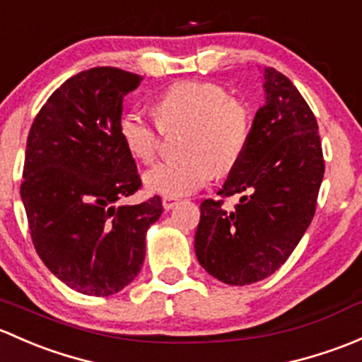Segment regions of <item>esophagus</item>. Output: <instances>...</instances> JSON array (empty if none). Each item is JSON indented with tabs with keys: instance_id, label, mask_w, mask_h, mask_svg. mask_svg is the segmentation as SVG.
Here are the masks:
<instances>
[{
	"instance_id": "1",
	"label": "esophagus",
	"mask_w": 362,
	"mask_h": 362,
	"mask_svg": "<svg viewBox=\"0 0 362 362\" xmlns=\"http://www.w3.org/2000/svg\"><path fill=\"white\" fill-rule=\"evenodd\" d=\"M177 202H180V200L173 199V197H163V199H162V206H163V209H165V211H170L173 207H176Z\"/></svg>"
}]
</instances>
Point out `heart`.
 I'll return each mask as SVG.
<instances>
[{"label": "heart", "mask_w": 362, "mask_h": 362, "mask_svg": "<svg viewBox=\"0 0 362 362\" xmlns=\"http://www.w3.org/2000/svg\"><path fill=\"white\" fill-rule=\"evenodd\" d=\"M153 110L160 124H182L186 130L181 143L185 156L144 174L150 193L173 199L192 195L212 180L214 170L225 174L240 162L251 137V113L225 87L212 81H176L156 98ZM118 134L134 160L150 163L155 158V127L139 111L120 118Z\"/></svg>", "instance_id": "heart-1"}]
</instances>
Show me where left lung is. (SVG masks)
Listing matches in <instances>:
<instances>
[{
    "instance_id": "8db88e82",
    "label": "left lung",
    "mask_w": 362,
    "mask_h": 362,
    "mask_svg": "<svg viewBox=\"0 0 362 362\" xmlns=\"http://www.w3.org/2000/svg\"><path fill=\"white\" fill-rule=\"evenodd\" d=\"M264 104L256 111L240 162L218 195L242 193L233 211L204 200L195 255L230 286L267 279L284 264L315 214L324 176L319 127L289 78L262 69Z\"/></svg>"
}]
</instances>
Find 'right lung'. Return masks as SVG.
<instances>
[{
    "label": "right lung",
    "mask_w": 362,
    "mask_h": 362,
    "mask_svg": "<svg viewBox=\"0 0 362 362\" xmlns=\"http://www.w3.org/2000/svg\"><path fill=\"white\" fill-rule=\"evenodd\" d=\"M141 78L92 68L66 80L36 115L21 197L36 252L74 291L110 296L136 279L162 199L117 206L141 188L118 134L124 98Z\"/></svg>",
    "instance_id": "1"
}]
</instances>
